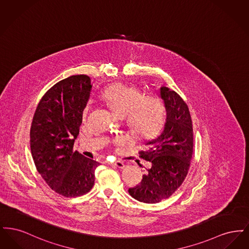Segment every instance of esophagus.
<instances>
[{"label":"esophagus","instance_id":"esophagus-1","mask_svg":"<svg viewBox=\"0 0 249 249\" xmlns=\"http://www.w3.org/2000/svg\"><path fill=\"white\" fill-rule=\"evenodd\" d=\"M111 164H112V166L118 167L119 169H123V168L125 167L124 162H123V161H120V160H117V161H115V162H113V163H111Z\"/></svg>","mask_w":249,"mask_h":249}]
</instances>
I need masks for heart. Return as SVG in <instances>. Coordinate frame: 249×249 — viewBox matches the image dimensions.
Wrapping results in <instances>:
<instances>
[{"mask_svg": "<svg viewBox=\"0 0 249 249\" xmlns=\"http://www.w3.org/2000/svg\"><path fill=\"white\" fill-rule=\"evenodd\" d=\"M102 97L111 108L126 122L132 133L141 139H148L157 135L165 122V107L162 101L153 96H143L140 89L128 84L117 83L107 88ZM89 107H86V118ZM126 138L118 136L115 142L121 145Z\"/></svg>", "mask_w": 249, "mask_h": 249, "instance_id": "1", "label": "heart"}]
</instances>
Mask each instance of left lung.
I'll use <instances>...</instances> for the list:
<instances>
[{
  "instance_id": "8db88e82",
  "label": "left lung",
  "mask_w": 249,
  "mask_h": 249,
  "mask_svg": "<svg viewBox=\"0 0 249 249\" xmlns=\"http://www.w3.org/2000/svg\"><path fill=\"white\" fill-rule=\"evenodd\" d=\"M164 102L166 122L163 131L145 143L140 158L151 163L142 181L129 189L132 198L156 203L169 198L182 185L188 175L193 153V129L190 110L179 95L166 87L160 88Z\"/></svg>"
}]
</instances>
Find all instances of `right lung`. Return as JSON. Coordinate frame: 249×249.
<instances>
[{"instance_id": "obj_1", "label": "right lung", "mask_w": 249, "mask_h": 249, "mask_svg": "<svg viewBox=\"0 0 249 249\" xmlns=\"http://www.w3.org/2000/svg\"><path fill=\"white\" fill-rule=\"evenodd\" d=\"M92 85L86 74L71 75L51 87L40 100L30 130L38 173L56 193L82 196L94 185L99 162L73 151Z\"/></svg>"}]
</instances>
